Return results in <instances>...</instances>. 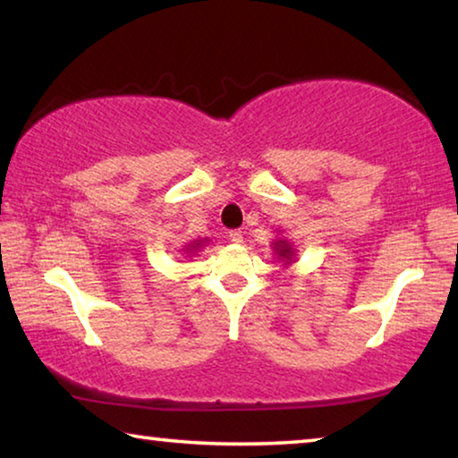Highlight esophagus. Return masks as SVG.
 <instances>
[{
    "instance_id": "esophagus-1",
    "label": "esophagus",
    "mask_w": 458,
    "mask_h": 458,
    "mask_svg": "<svg viewBox=\"0 0 458 458\" xmlns=\"http://www.w3.org/2000/svg\"><path fill=\"white\" fill-rule=\"evenodd\" d=\"M230 240L234 244H240L242 242V230H230Z\"/></svg>"
}]
</instances>
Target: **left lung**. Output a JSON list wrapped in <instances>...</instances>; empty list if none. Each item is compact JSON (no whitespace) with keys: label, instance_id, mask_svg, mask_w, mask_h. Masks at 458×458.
<instances>
[{"label":"left lung","instance_id":"1","mask_svg":"<svg viewBox=\"0 0 458 458\" xmlns=\"http://www.w3.org/2000/svg\"><path fill=\"white\" fill-rule=\"evenodd\" d=\"M276 250H278V254H281L283 259H291V248L286 246L284 242H278L276 244Z\"/></svg>","mask_w":458,"mask_h":458}]
</instances>
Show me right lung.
Here are the masks:
<instances>
[{
    "label": "right lung",
    "instance_id": "obj_1",
    "mask_svg": "<svg viewBox=\"0 0 458 458\" xmlns=\"http://www.w3.org/2000/svg\"><path fill=\"white\" fill-rule=\"evenodd\" d=\"M199 244V242H198ZM193 248H198V246H190V250H193Z\"/></svg>",
    "mask_w": 458,
    "mask_h": 458
}]
</instances>
